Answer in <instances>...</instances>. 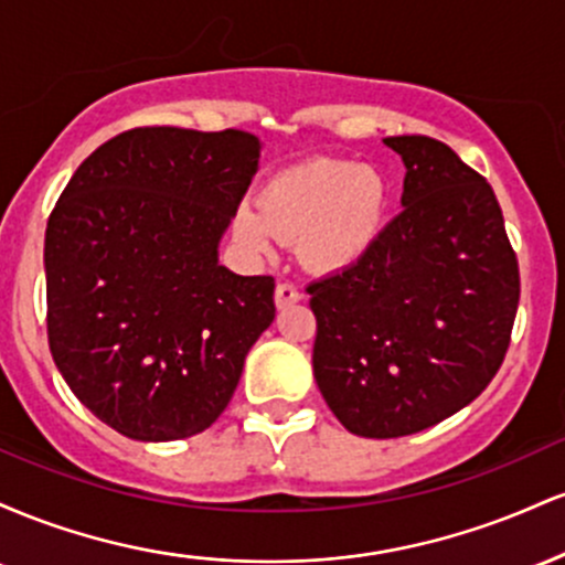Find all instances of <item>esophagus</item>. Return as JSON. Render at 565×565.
Returning a JSON list of instances; mask_svg holds the SVG:
<instances>
[{
	"mask_svg": "<svg viewBox=\"0 0 565 565\" xmlns=\"http://www.w3.org/2000/svg\"><path fill=\"white\" fill-rule=\"evenodd\" d=\"M302 300V291L295 287V284H278L276 287V308L284 310L289 308V305L300 302Z\"/></svg>",
	"mask_w": 565,
	"mask_h": 565,
	"instance_id": "1",
	"label": "esophagus"
}]
</instances>
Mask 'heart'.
<instances>
[{"mask_svg": "<svg viewBox=\"0 0 565 565\" xmlns=\"http://www.w3.org/2000/svg\"><path fill=\"white\" fill-rule=\"evenodd\" d=\"M387 180L374 167L342 159H313L281 170L263 185L257 206L233 212V236L255 255L297 242L302 263L337 274L372 252L385 231Z\"/></svg>", "mask_w": 565, "mask_h": 565, "instance_id": "heart-1", "label": "heart"}]
</instances>
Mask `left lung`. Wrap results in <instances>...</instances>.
Segmentation results:
<instances>
[{
  "label": "left lung",
  "mask_w": 565,
  "mask_h": 565,
  "mask_svg": "<svg viewBox=\"0 0 565 565\" xmlns=\"http://www.w3.org/2000/svg\"><path fill=\"white\" fill-rule=\"evenodd\" d=\"M385 146L406 164L404 210L364 260L308 287L316 382L364 438L412 436L476 401L502 366L521 297L486 178L425 135Z\"/></svg>",
  "instance_id": "obj_1"
}]
</instances>
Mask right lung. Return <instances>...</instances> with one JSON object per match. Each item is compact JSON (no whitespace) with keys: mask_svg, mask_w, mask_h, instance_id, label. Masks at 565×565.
<instances>
[{"mask_svg":"<svg viewBox=\"0 0 565 565\" xmlns=\"http://www.w3.org/2000/svg\"><path fill=\"white\" fill-rule=\"evenodd\" d=\"M242 129L135 127L63 188L44 236L50 353L100 423L135 440L206 430L276 316L274 276L217 244L257 172Z\"/></svg>","mask_w":565,"mask_h":565,"instance_id":"1","label":"right lung"}]
</instances>
